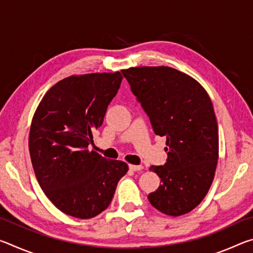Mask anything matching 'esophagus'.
<instances>
[{
  "mask_svg": "<svg viewBox=\"0 0 253 253\" xmlns=\"http://www.w3.org/2000/svg\"><path fill=\"white\" fill-rule=\"evenodd\" d=\"M129 169L130 170H134V172H138V170H142L143 169V166L142 165H129Z\"/></svg>",
  "mask_w": 253,
  "mask_h": 253,
  "instance_id": "34e87169",
  "label": "esophagus"
}]
</instances>
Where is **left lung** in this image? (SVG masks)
<instances>
[{
    "label": "left lung",
    "mask_w": 253,
    "mask_h": 253,
    "mask_svg": "<svg viewBox=\"0 0 253 253\" xmlns=\"http://www.w3.org/2000/svg\"><path fill=\"white\" fill-rule=\"evenodd\" d=\"M122 74L154 132L166 137L168 162L149 168L161 178L149 202L168 215L188 213L207 195L219 158L212 101L198 81L173 68L137 67Z\"/></svg>",
    "instance_id": "1"
}]
</instances>
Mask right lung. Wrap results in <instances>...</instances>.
<instances>
[{
	"mask_svg": "<svg viewBox=\"0 0 253 253\" xmlns=\"http://www.w3.org/2000/svg\"><path fill=\"white\" fill-rule=\"evenodd\" d=\"M123 76H71L51 87L34 114L29 135L32 166L42 191L60 211L91 219L108 208L127 173L125 162L89 152Z\"/></svg>",
	"mask_w": 253,
	"mask_h": 253,
	"instance_id": "add662e5",
	"label": "right lung"
}]
</instances>
